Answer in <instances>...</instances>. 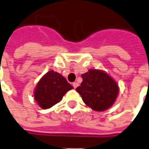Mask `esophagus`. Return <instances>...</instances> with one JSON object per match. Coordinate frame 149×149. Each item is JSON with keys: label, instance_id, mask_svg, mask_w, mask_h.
<instances>
[{"label": "esophagus", "instance_id": "1", "mask_svg": "<svg viewBox=\"0 0 149 149\" xmlns=\"http://www.w3.org/2000/svg\"><path fill=\"white\" fill-rule=\"evenodd\" d=\"M78 85H79V84H78L77 82H74V83H72V86L74 87V89H76V88L77 87Z\"/></svg>", "mask_w": 149, "mask_h": 149}]
</instances>
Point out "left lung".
Instances as JSON below:
<instances>
[{"instance_id": "8db88e82", "label": "left lung", "mask_w": 149, "mask_h": 149, "mask_svg": "<svg viewBox=\"0 0 149 149\" xmlns=\"http://www.w3.org/2000/svg\"><path fill=\"white\" fill-rule=\"evenodd\" d=\"M81 86L76 90L92 110L104 111L111 108L119 93L117 81L103 70L90 68L81 75Z\"/></svg>"}]
</instances>
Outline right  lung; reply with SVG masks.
Returning <instances> with one entry per match:
<instances>
[{
    "label": "right lung",
    "mask_w": 149,
    "mask_h": 149,
    "mask_svg": "<svg viewBox=\"0 0 149 149\" xmlns=\"http://www.w3.org/2000/svg\"><path fill=\"white\" fill-rule=\"evenodd\" d=\"M73 89L64 77L57 72H47L35 86L34 98L42 109H49L60 102L64 94Z\"/></svg>",
    "instance_id": "right-lung-1"
}]
</instances>
